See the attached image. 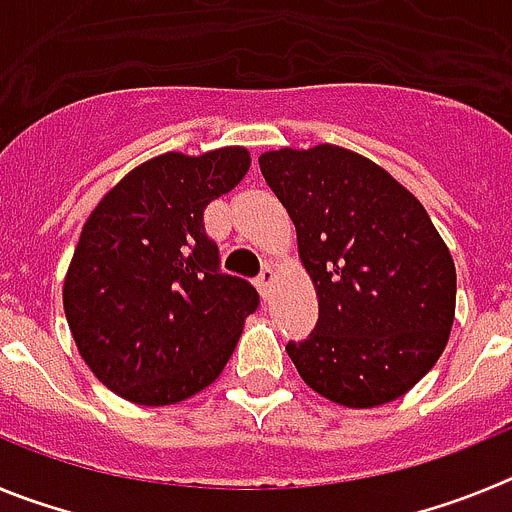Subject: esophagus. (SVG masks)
Segmentation results:
<instances>
[{"label":"esophagus","instance_id":"34e87169","mask_svg":"<svg viewBox=\"0 0 512 512\" xmlns=\"http://www.w3.org/2000/svg\"><path fill=\"white\" fill-rule=\"evenodd\" d=\"M274 279H277V271H274V266L266 264L264 269H261L259 279H256V287H259L261 295H269V292H271V284H274Z\"/></svg>","mask_w":512,"mask_h":512}]
</instances>
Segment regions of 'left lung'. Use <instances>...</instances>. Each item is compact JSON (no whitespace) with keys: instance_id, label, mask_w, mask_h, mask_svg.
Returning <instances> with one entry per match:
<instances>
[{"instance_id":"1","label":"left lung","mask_w":512,"mask_h":512,"mask_svg":"<svg viewBox=\"0 0 512 512\" xmlns=\"http://www.w3.org/2000/svg\"><path fill=\"white\" fill-rule=\"evenodd\" d=\"M261 174L297 228L318 325L287 343L318 395L377 408L431 372L449 341L456 269L436 225L382 166L338 146L261 153Z\"/></svg>"}]
</instances>
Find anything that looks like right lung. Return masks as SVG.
Segmentation results:
<instances>
[{"label": "right lung", "mask_w": 512, "mask_h": 512, "mask_svg": "<svg viewBox=\"0 0 512 512\" xmlns=\"http://www.w3.org/2000/svg\"><path fill=\"white\" fill-rule=\"evenodd\" d=\"M248 166L241 146L164 153L122 176L81 228L63 310L81 359L115 395L174 405L233 356L259 292L220 271L202 217Z\"/></svg>", "instance_id": "obj_1"}]
</instances>
